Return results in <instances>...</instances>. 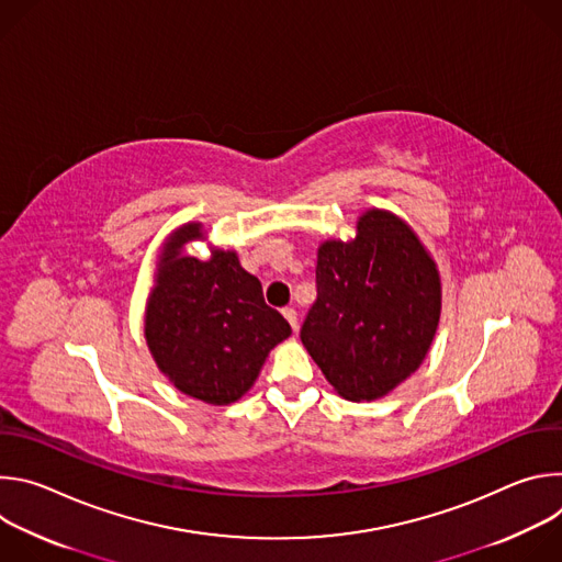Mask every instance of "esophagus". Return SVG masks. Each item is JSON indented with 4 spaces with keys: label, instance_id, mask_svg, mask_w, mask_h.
<instances>
[{
    "label": "esophagus",
    "instance_id": "1",
    "mask_svg": "<svg viewBox=\"0 0 562 562\" xmlns=\"http://www.w3.org/2000/svg\"><path fill=\"white\" fill-rule=\"evenodd\" d=\"M282 315L286 317V323L293 327V331H297V311L293 306H284Z\"/></svg>",
    "mask_w": 562,
    "mask_h": 562
}]
</instances>
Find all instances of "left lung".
I'll return each mask as SVG.
<instances>
[{
	"label": "left lung",
	"instance_id": "left-lung-1",
	"mask_svg": "<svg viewBox=\"0 0 562 562\" xmlns=\"http://www.w3.org/2000/svg\"><path fill=\"white\" fill-rule=\"evenodd\" d=\"M315 286L300 340L342 397H382L420 367L440 319V276L403 220L367 211L356 239L319 247Z\"/></svg>",
	"mask_w": 562,
	"mask_h": 562
}]
</instances>
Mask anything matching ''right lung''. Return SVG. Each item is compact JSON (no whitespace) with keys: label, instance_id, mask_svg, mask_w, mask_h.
<instances>
[{"label":"right lung","instance_id":"add662e5","mask_svg":"<svg viewBox=\"0 0 562 562\" xmlns=\"http://www.w3.org/2000/svg\"><path fill=\"white\" fill-rule=\"evenodd\" d=\"M200 224L176 231L159 260L146 306V342L182 393L209 405H228L256 382L269 351L291 336L286 319L265 302L262 284L239 267L233 251L209 262L180 256Z\"/></svg>","mask_w":562,"mask_h":562}]
</instances>
